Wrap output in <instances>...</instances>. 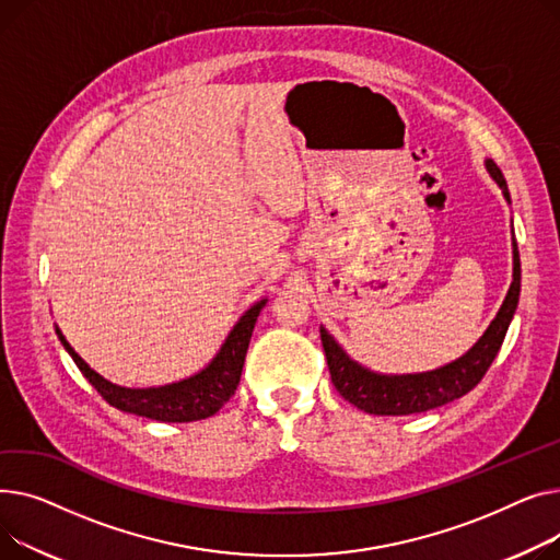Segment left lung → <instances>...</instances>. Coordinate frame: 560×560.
Returning a JSON list of instances; mask_svg holds the SVG:
<instances>
[{"instance_id": "left-lung-1", "label": "left lung", "mask_w": 560, "mask_h": 560, "mask_svg": "<svg viewBox=\"0 0 560 560\" xmlns=\"http://www.w3.org/2000/svg\"><path fill=\"white\" fill-rule=\"evenodd\" d=\"M486 170L492 176V180L500 185L504 199L511 203V194L498 164L492 160H486ZM517 299H520V253H517V244L513 242V282L509 287L506 299L498 316L488 325L483 337L464 357H458L447 366L427 371V373L380 375L357 364L354 359H350L343 352V348L335 341V337L327 332L325 327H320V341H323L332 384L350 405L375 416H409V413H420V411L443 407L456 398L466 396L468 390H472L481 382V377L492 364V359L498 357L502 348L509 323L517 307Z\"/></svg>"}]
</instances>
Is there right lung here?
<instances>
[{"instance_id": "right-lung-1", "label": "right lung", "mask_w": 560, "mask_h": 560, "mask_svg": "<svg viewBox=\"0 0 560 560\" xmlns=\"http://www.w3.org/2000/svg\"><path fill=\"white\" fill-rule=\"evenodd\" d=\"M267 305V299L255 303L237 323L230 335L225 337L221 350L210 364L187 380L164 384V386H149V388H126L108 382L106 377L92 371L85 361L77 354V350L62 337L56 327V335L65 350L70 352L79 371L85 380L102 393V398L119 411L136 413L142 418L160 420V422H191L214 416L230 398L235 396L240 386L242 369L246 350L250 343V335L255 320Z\"/></svg>"}]
</instances>
